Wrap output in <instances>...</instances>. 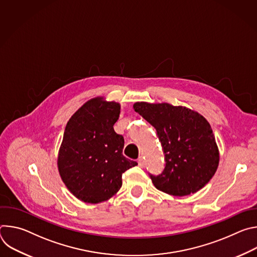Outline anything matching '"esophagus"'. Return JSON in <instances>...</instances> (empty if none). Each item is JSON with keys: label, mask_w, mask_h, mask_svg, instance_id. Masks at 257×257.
Segmentation results:
<instances>
[{"label": "esophagus", "mask_w": 257, "mask_h": 257, "mask_svg": "<svg viewBox=\"0 0 257 257\" xmlns=\"http://www.w3.org/2000/svg\"><path fill=\"white\" fill-rule=\"evenodd\" d=\"M138 166L141 167V168H144L145 162H144V159H143V158H139V159H138Z\"/></svg>", "instance_id": "esophagus-1"}]
</instances>
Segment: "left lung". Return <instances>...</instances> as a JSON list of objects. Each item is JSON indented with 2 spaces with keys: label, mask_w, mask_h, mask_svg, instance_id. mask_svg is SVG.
Masks as SVG:
<instances>
[{
  "label": "left lung",
  "mask_w": 257,
  "mask_h": 257,
  "mask_svg": "<svg viewBox=\"0 0 257 257\" xmlns=\"http://www.w3.org/2000/svg\"><path fill=\"white\" fill-rule=\"evenodd\" d=\"M133 107L156 128L164 149L165 170L160 176H151L156 188L173 196H186L203 188L219 163L208 121L194 109L168 102L137 101Z\"/></svg>",
  "instance_id": "obj_1"
}]
</instances>
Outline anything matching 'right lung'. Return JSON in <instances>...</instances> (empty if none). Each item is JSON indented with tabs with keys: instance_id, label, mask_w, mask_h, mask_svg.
Segmentation results:
<instances>
[{
	"instance_id": "1",
	"label": "right lung",
	"mask_w": 257,
	"mask_h": 257,
	"mask_svg": "<svg viewBox=\"0 0 257 257\" xmlns=\"http://www.w3.org/2000/svg\"><path fill=\"white\" fill-rule=\"evenodd\" d=\"M121 104L96 96L69 119L58 154L67 189L81 201L99 203L117 194L122 174L137 165L123 156L124 138L114 130Z\"/></svg>"
}]
</instances>
